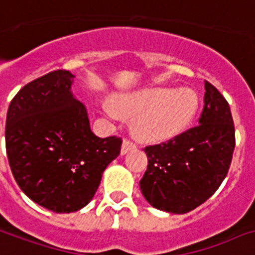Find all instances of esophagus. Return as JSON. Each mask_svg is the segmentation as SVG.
Wrapping results in <instances>:
<instances>
[{"mask_svg":"<svg viewBox=\"0 0 255 255\" xmlns=\"http://www.w3.org/2000/svg\"><path fill=\"white\" fill-rule=\"evenodd\" d=\"M135 147H137V145H135V143H134L133 141H130V139L125 138V139H124V142H122L121 153H122V154H126L128 151L135 149Z\"/></svg>","mask_w":255,"mask_h":255,"instance_id":"esophagus-1","label":"esophagus"}]
</instances>
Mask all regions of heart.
<instances>
[{"mask_svg": "<svg viewBox=\"0 0 255 255\" xmlns=\"http://www.w3.org/2000/svg\"><path fill=\"white\" fill-rule=\"evenodd\" d=\"M116 110L106 106L110 116L133 117V131L143 141H165L182 133L198 110V98L191 90L149 89L120 97Z\"/></svg>", "mask_w": 255, "mask_h": 255, "instance_id": "b5f03b06", "label": "heart"}]
</instances>
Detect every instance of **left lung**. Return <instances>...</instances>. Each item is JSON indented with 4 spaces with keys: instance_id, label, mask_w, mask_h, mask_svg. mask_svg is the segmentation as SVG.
Instances as JSON below:
<instances>
[{
    "instance_id": "left-lung-1",
    "label": "left lung",
    "mask_w": 255,
    "mask_h": 255,
    "mask_svg": "<svg viewBox=\"0 0 255 255\" xmlns=\"http://www.w3.org/2000/svg\"><path fill=\"white\" fill-rule=\"evenodd\" d=\"M199 125L145 146L147 169L139 181L146 201L163 212L183 214L212 197L228 174L236 147L230 106L216 86L205 82Z\"/></svg>"
}]
</instances>
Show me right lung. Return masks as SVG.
I'll return each instance as SVG.
<instances>
[{
    "instance_id": "1",
    "label": "right lung",
    "mask_w": 255,
    "mask_h": 255,
    "mask_svg": "<svg viewBox=\"0 0 255 255\" xmlns=\"http://www.w3.org/2000/svg\"><path fill=\"white\" fill-rule=\"evenodd\" d=\"M73 74L54 70L25 85L11 100L5 145L25 194L56 213L86 206L121 151L122 138L97 137L85 106L73 97Z\"/></svg>"
}]
</instances>
